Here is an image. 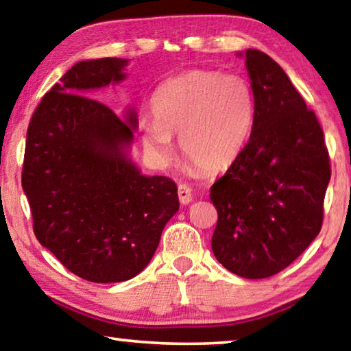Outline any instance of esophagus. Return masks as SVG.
I'll use <instances>...</instances> for the list:
<instances>
[{
  "mask_svg": "<svg viewBox=\"0 0 351 351\" xmlns=\"http://www.w3.org/2000/svg\"><path fill=\"white\" fill-rule=\"evenodd\" d=\"M178 197H180L181 204H189L192 201V189L187 184H180L178 186Z\"/></svg>",
  "mask_w": 351,
  "mask_h": 351,
  "instance_id": "1",
  "label": "esophagus"
}]
</instances>
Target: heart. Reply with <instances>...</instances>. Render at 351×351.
I'll list each match as a JSON object with an SVG mask.
<instances>
[{"mask_svg": "<svg viewBox=\"0 0 351 351\" xmlns=\"http://www.w3.org/2000/svg\"><path fill=\"white\" fill-rule=\"evenodd\" d=\"M153 121L144 125L145 147L159 161L173 154L180 136L184 158L201 171L232 165L251 136L255 97L239 75L192 69L158 88L152 102Z\"/></svg>", "mask_w": 351, "mask_h": 351, "instance_id": "obj_1", "label": "heart"}]
</instances>
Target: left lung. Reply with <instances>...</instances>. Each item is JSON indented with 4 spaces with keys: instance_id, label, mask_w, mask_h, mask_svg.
Listing matches in <instances>:
<instances>
[{
    "instance_id": "obj_1",
    "label": "left lung",
    "mask_w": 351,
    "mask_h": 351,
    "mask_svg": "<svg viewBox=\"0 0 351 351\" xmlns=\"http://www.w3.org/2000/svg\"><path fill=\"white\" fill-rule=\"evenodd\" d=\"M245 57L254 127L239 159L210 189L218 212L212 251L234 274L266 278L320 232L331 169L317 117L280 64L257 49Z\"/></svg>"
}]
</instances>
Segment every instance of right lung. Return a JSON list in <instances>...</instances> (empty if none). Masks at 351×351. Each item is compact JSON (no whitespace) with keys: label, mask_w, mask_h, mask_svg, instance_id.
Segmentation results:
<instances>
[{"label":"right lung","mask_w":351,"mask_h":351,"mask_svg":"<svg viewBox=\"0 0 351 351\" xmlns=\"http://www.w3.org/2000/svg\"><path fill=\"white\" fill-rule=\"evenodd\" d=\"M127 63H75L41 99L26 136L21 184L35 237L64 268L96 283L138 276L180 209L176 184L142 175L128 158L134 110L122 121L86 97L125 79Z\"/></svg>","instance_id":"1"}]
</instances>
